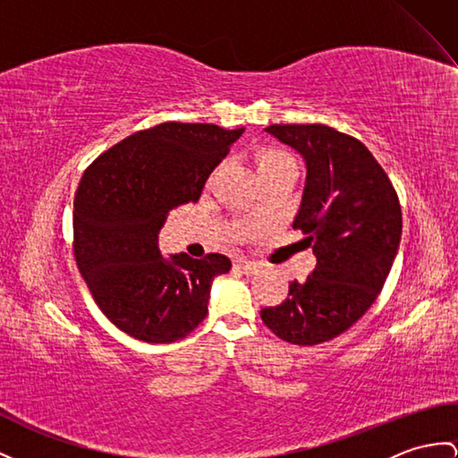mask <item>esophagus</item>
<instances>
[{
	"instance_id": "obj_1",
	"label": "esophagus",
	"mask_w": 458,
	"mask_h": 458,
	"mask_svg": "<svg viewBox=\"0 0 458 458\" xmlns=\"http://www.w3.org/2000/svg\"><path fill=\"white\" fill-rule=\"evenodd\" d=\"M235 267H237L239 272L247 274V276H254V274H259V272H260V266H259V264H256V262H247V260L237 262V264H235Z\"/></svg>"
}]
</instances>
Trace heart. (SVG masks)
I'll use <instances>...</instances> for the list:
<instances>
[{
	"label": "heart",
	"instance_id": "obj_1",
	"mask_svg": "<svg viewBox=\"0 0 458 458\" xmlns=\"http://www.w3.org/2000/svg\"><path fill=\"white\" fill-rule=\"evenodd\" d=\"M256 161H259V171H264V169H270V166L292 163V157L280 149L262 148V149H259V153H256Z\"/></svg>",
	"mask_w": 458,
	"mask_h": 458
}]
</instances>
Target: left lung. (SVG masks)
Returning a JSON list of instances; mask_svg holds the SVG:
<instances>
[{"mask_svg": "<svg viewBox=\"0 0 458 458\" xmlns=\"http://www.w3.org/2000/svg\"><path fill=\"white\" fill-rule=\"evenodd\" d=\"M305 161L293 229L305 233L317 266L289 297L260 310L277 338L315 345L340 336L369 309L386 282L403 235V211L383 166L352 136L325 124L264 128Z\"/></svg>", "mask_w": 458, "mask_h": 458, "instance_id": "1", "label": "left lung"}]
</instances>
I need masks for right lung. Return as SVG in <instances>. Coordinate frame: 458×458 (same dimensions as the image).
Here are the masks:
<instances>
[{"mask_svg":"<svg viewBox=\"0 0 458 458\" xmlns=\"http://www.w3.org/2000/svg\"><path fill=\"white\" fill-rule=\"evenodd\" d=\"M244 128L165 122L136 131L89 166L73 202V252L106 318L149 344L188 336L208 315L223 254L165 259L159 231L169 211L198 202L208 176Z\"/></svg>","mask_w":458,"mask_h":458,"instance_id":"1","label":"right lung"}]
</instances>
